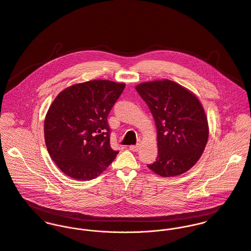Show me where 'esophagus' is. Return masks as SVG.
I'll return each instance as SVG.
<instances>
[{
    "instance_id": "obj_1",
    "label": "esophagus",
    "mask_w": 251,
    "mask_h": 251,
    "mask_svg": "<svg viewBox=\"0 0 251 251\" xmlns=\"http://www.w3.org/2000/svg\"><path fill=\"white\" fill-rule=\"evenodd\" d=\"M139 145H135V146H130L129 147V150L131 151H134V152H136V151H139Z\"/></svg>"
}]
</instances>
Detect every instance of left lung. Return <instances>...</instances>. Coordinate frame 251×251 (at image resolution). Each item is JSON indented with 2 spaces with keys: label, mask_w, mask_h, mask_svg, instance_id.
Here are the masks:
<instances>
[{
  "label": "left lung",
  "mask_w": 251,
  "mask_h": 251,
  "mask_svg": "<svg viewBox=\"0 0 251 251\" xmlns=\"http://www.w3.org/2000/svg\"><path fill=\"white\" fill-rule=\"evenodd\" d=\"M136 90L149 105L157 128L158 156L148 167L164 177L186 173L200 159L208 139L200 100L169 79L141 83Z\"/></svg>",
  "instance_id": "left-lung-1"
}]
</instances>
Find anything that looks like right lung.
<instances>
[{"label": "right lung", "instance_id": "right-lung-1", "mask_svg": "<svg viewBox=\"0 0 251 251\" xmlns=\"http://www.w3.org/2000/svg\"><path fill=\"white\" fill-rule=\"evenodd\" d=\"M124 83L91 80L58 94L45 120V140L51 159L68 176L90 180L106 169L118 151L110 148L107 115Z\"/></svg>", "mask_w": 251, "mask_h": 251}]
</instances>
